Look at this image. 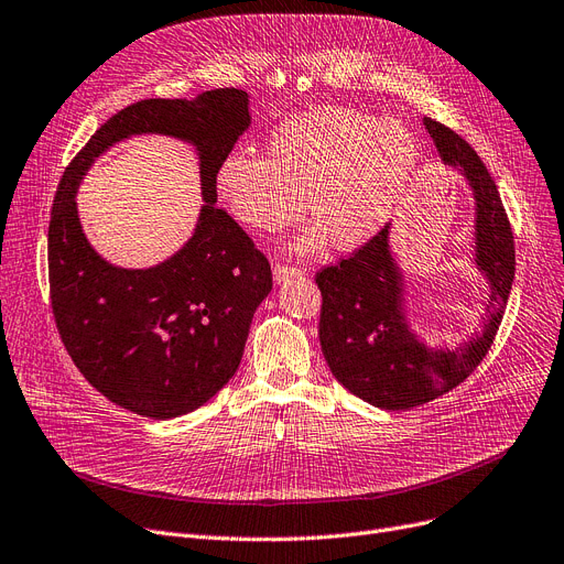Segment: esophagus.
Instances as JSON below:
<instances>
[{
	"label": "esophagus",
	"mask_w": 564,
	"mask_h": 564,
	"mask_svg": "<svg viewBox=\"0 0 564 564\" xmlns=\"http://www.w3.org/2000/svg\"><path fill=\"white\" fill-rule=\"evenodd\" d=\"M295 276H302V269H300V267L274 264V281H276V283H285L288 279H295Z\"/></svg>",
	"instance_id": "esophagus-1"
}]
</instances>
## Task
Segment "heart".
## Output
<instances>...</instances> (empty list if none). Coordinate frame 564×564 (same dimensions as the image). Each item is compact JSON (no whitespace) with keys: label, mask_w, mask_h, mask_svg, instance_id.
Listing matches in <instances>:
<instances>
[{"label":"heart","mask_w":564,"mask_h":564,"mask_svg":"<svg viewBox=\"0 0 564 564\" xmlns=\"http://www.w3.org/2000/svg\"><path fill=\"white\" fill-rule=\"evenodd\" d=\"M419 166V143L402 122L323 107L271 132L267 158L229 153L216 170L229 214L258 235H276L308 208L314 229L295 243L314 253L325 237L341 250L377 237Z\"/></svg>","instance_id":"1"}]
</instances>
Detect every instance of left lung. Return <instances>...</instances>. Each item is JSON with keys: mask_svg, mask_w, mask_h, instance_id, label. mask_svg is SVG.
Here are the masks:
<instances>
[{"mask_svg": "<svg viewBox=\"0 0 564 564\" xmlns=\"http://www.w3.org/2000/svg\"><path fill=\"white\" fill-rule=\"evenodd\" d=\"M423 122L442 160L460 166L471 187L474 262L492 295L481 335L453 350L427 348L406 321V283L390 250V223L356 253L318 271V335L329 371L356 398L386 411H406L442 398L481 365L502 323L516 274L513 232L486 164L446 124L434 118Z\"/></svg>", "mask_w": 564, "mask_h": 564, "instance_id": "8db88e82", "label": "left lung"}]
</instances>
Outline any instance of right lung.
<instances>
[{"mask_svg": "<svg viewBox=\"0 0 564 564\" xmlns=\"http://www.w3.org/2000/svg\"><path fill=\"white\" fill-rule=\"evenodd\" d=\"M248 95L141 99L111 116L59 178L48 225L51 306L74 365L104 398L166 421L206 404L235 377L256 308L271 290L269 260L216 206V170L248 130ZM132 133H166L200 155L205 206L194 237L149 270L113 268L79 229L75 187L89 164Z\"/></svg>", "mask_w": 564, "mask_h": 564, "instance_id": "1", "label": "right lung"}]
</instances>
